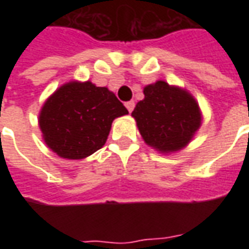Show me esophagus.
<instances>
[{
  "mask_svg": "<svg viewBox=\"0 0 249 249\" xmlns=\"http://www.w3.org/2000/svg\"><path fill=\"white\" fill-rule=\"evenodd\" d=\"M125 107H126V109H128L129 112H132L133 108H135V101H128V103H125Z\"/></svg>",
  "mask_w": 249,
  "mask_h": 249,
  "instance_id": "1",
  "label": "esophagus"
}]
</instances>
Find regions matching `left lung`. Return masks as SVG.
Masks as SVG:
<instances>
[{
  "label": "left lung",
  "mask_w": 249,
  "mask_h": 249,
  "mask_svg": "<svg viewBox=\"0 0 249 249\" xmlns=\"http://www.w3.org/2000/svg\"><path fill=\"white\" fill-rule=\"evenodd\" d=\"M142 92L144 100L132 112L142 140L164 155L184 149L203 121L196 98L162 80L146 85Z\"/></svg>",
  "instance_id": "1"
}]
</instances>
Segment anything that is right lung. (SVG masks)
I'll return each mask as SVG.
<instances>
[{"label": "right lung", "mask_w": 249, "mask_h": 249, "mask_svg": "<svg viewBox=\"0 0 249 249\" xmlns=\"http://www.w3.org/2000/svg\"><path fill=\"white\" fill-rule=\"evenodd\" d=\"M128 114L108 88L69 81L42 105L38 125L42 140L62 159L81 160L103 148L114 119Z\"/></svg>", "instance_id": "obj_1"}]
</instances>
